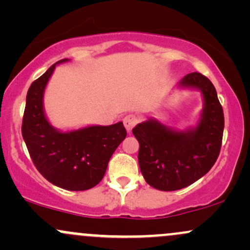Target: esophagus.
Masks as SVG:
<instances>
[{
    "label": "esophagus",
    "mask_w": 250,
    "mask_h": 250,
    "mask_svg": "<svg viewBox=\"0 0 250 250\" xmlns=\"http://www.w3.org/2000/svg\"><path fill=\"white\" fill-rule=\"evenodd\" d=\"M137 122H139V116L135 115V114H128L123 119V125L128 131H130L137 125Z\"/></svg>",
    "instance_id": "34e87169"
}]
</instances>
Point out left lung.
<instances>
[{"instance_id": "8db88e82", "label": "left lung", "mask_w": 250, "mask_h": 250, "mask_svg": "<svg viewBox=\"0 0 250 250\" xmlns=\"http://www.w3.org/2000/svg\"><path fill=\"white\" fill-rule=\"evenodd\" d=\"M182 87L201 89L205 99L202 119L190 131H174L149 121L133 129L140 143L139 165L146 182L163 191L188 187L207 174L220 155L225 116L216 90L208 77L190 73Z\"/></svg>"}]
</instances>
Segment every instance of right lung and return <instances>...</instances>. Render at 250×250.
Listing matches in <instances>:
<instances>
[{
	"instance_id": "right-lung-1",
	"label": "right lung",
	"mask_w": 250,
	"mask_h": 250,
	"mask_svg": "<svg viewBox=\"0 0 250 250\" xmlns=\"http://www.w3.org/2000/svg\"><path fill=\"white\" fill-rule=\"evenodd\" d=\"M62 60L59 62H64ZM55 64L31 83L25 100L22 136L37 170L44 179L67 190H87L104 176L115 149L127 136L122 122L93 125L61 133L43 113V91Z\"/></svg>"
}]
</instances>
